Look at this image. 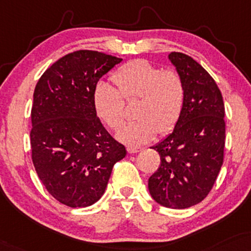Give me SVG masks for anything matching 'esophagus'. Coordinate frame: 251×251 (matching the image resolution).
<instances>
[{
  "mask_svg": "<svg viewBox=\"0 0 251 251\" xmlns=\"http://www.w3.org/2000/svg\"><path fill=\"white\" fill-rule=\"evenodd\" d=\"M140 151H141L140 147H137V146H128L127 147V152L129 153V154H134V153L140 152Z\"/></svg>",
  "mask_w": 251,
  "mask_h": 251,
  "instance_id": "1",
  "label": "esophagus"
}]
</instances>
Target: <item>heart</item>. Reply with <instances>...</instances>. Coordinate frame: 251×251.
<instances>
[{
    "instance_id": "1",
    "label": "heart",
    "mask_w": 251,
    "mask_h": 251,
    "mask_svg": "<svg viewBox=\"0 0 251 251\" xmlns=\"http://www.w3.org/2000/svg\"><path fill=\"white\" fill-rule=\"evenodd\" d=\"M116 84L100 81L93 90V106L107 127L117 129L124 122L126 101L138 99V119L119 128L117 137L128 145L146 143L159 134L170 133L179 122L185 104L186 89L175 70H162L146 60L127 63L112 75Z\"/></svg>"
}]
</instances>
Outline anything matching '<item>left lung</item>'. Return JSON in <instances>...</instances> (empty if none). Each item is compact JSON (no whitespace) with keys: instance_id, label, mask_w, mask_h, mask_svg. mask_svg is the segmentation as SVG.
I'll list each match as a JSON object with an SVG mask.
<instances>
[{"instance_id":"8db88e82","label":"left lung","mask_w":251,"mask_h":251,"mask_svg":"<svg viewBox=\"0 0 251 251\" xmlns=\"http://www.w3.org/2000/svg\"><path fill=\"white\" fill-rule=\"evenodd\" d=\"M168 58L182 77L186 97L173 132L152 149L160 166L149 179V191L161 206L185 209L212 191L223 164L225 104L215 80L182 52Z\"/></svg>"}]
</instances>
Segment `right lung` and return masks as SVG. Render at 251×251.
I'll list each match as a JSON object with an SVG mask.
<instances>
[{"label":"right lung","instance_id":"add662e5","mask_svg":"<svg viewBox=\"0 0 251 251\" xmlns=\"http://www.w3.org/2000/svg\"><path fill=\"white\" fill-rule=\"evenodd\" d=\"M122 58L92 50L68 53L36 84L30 132L36 173L57 201L89 207L101 198L124 145L105 129L93 106L98 80Z\"/></svg>","mask_w":251,"mask_h":251}]
</instances>
